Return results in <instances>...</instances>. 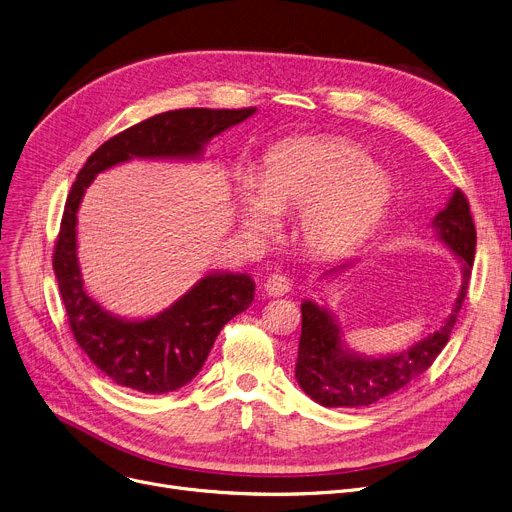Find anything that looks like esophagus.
Wrapping results in <instances>:
<instances>
[{
	"mask_svg": "<svg viewBox=\"0 0 512 512\" xmlns=\"http://www.w3.org/2000/svg\"><path fill=\"white\" fill-rule=\"evenodd\" d=\"M289 289H291V283H289V279L283 277V275H270V277L264 281V291H266V295H270V297H283Z\"/></svg>",
	"mask_w": 512,
	"mask_h": 512,
	"instance_id": "obj_1",
	"label": "esophagus"
}]
</instances>
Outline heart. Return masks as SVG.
<instances>
[{"instance_id": "heart-1", "label": "heart", "mask_w": 512, "mask_h": 512, "mask_svg": "<svg viewBox=\"0 0 512 512\" xmlns=\"http://www.w3.org/2000/svg\"><path fill=\"white\" fill-rule=\"evenodd\" d=\"M390 198L386 171L345 140L287 142L266 157L256 182L244 177L237 188L242 219L252 231L268 235L273 215L299 208V235L318 252L362 242L384 217Z\"/></svg>"}]
</instances>
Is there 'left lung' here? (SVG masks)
Segmentation results:
<instances>
[{"label": "left lung", "instance_id": "obj_1", "mask_svg": "<svg viewBox=\"0 0 512 512\" xmlns=\"http://www.w3.org/2000/svg\"><path fill=\"white\" fill-rule=\"evenodd\" d=\"M432 227L461 264V289L453 310L438 330L405 351L380 357L351 351L343 341V330L335 314L312 299L302 304V337H299L295 378L304 393L322 407H368L424 374L448 343L450 330L465 302L475 258V225L469 202L455 190L446 206L434 217ZM353 262L328 268L324 277H335Z\"/></svg>", "mask_w": 512, "mask_h": 512}]
</instances>
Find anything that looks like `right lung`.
<instances>
[{"mask_svg": "<svg viewBox=\"0 0 512 512\" xmlns=\"http://www.w3.org/2000/svg\"><path fill=\"white\" fill-rule=\"evenodd\" d=\"M256 109H175L124 130L101 144L78 171L68 194L53 252V270L72 335L105 376L146 395L188 384L204 366L221 328L248 310L254 281L246 273L204 275L167 310L150 318H122L105 310L82 281L78 208L95 177L132 159L196 161L210 138L242 124Z\"/></svg>", "mask_w": 512, "mask_h": 512, "instance_id": "right-lung-1", "label": "right lung"}]
</instances>
